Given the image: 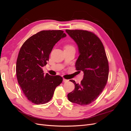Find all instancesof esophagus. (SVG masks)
<instances>
[{"label":"esophagus","instance_id":"1","mask_svg":"<svg viewBox=\"0 0 131 131\" xmlns=\"http://www.w3.org/2000/svg\"><path fill=\"white\" fill-rule=\"evenodd\" d=\"M68 80H67V79H63V81L64 82H68Z\"/></svg>","mask_w":131,"mask_h":131}]
</instances>
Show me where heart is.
<instances>
[{"mask_svg": "<svg viewBox=\"0 0 131 131\" xmlns=\"http://www.w3.org/2000/svg\"><path fill=\"white\" fill-rule=\"evenodd\" d=\"M74 47L72 45H71L70 44H68V45H66L65 46V49H69V48H73Z\"/></svg>", "mask_w": 131, "mask_h": 131, "instance_id": "1", "label": "heart"}]
</instances>
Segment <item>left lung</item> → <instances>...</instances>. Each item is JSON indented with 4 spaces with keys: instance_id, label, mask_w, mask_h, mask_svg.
I'll return each instance as SVG.
<instances>
[{
    "instance_id": "left-lung-1",
    "label": "left lung",
    "mask_w": 131,
    "mask_h": 131,
    "mask_svg": "<svg viewBox=\"0 0 131 131\" xmlns=\"http://www.w3.org/2000/svg\"><path fill=\"white\" fill-rule=\"evenodd\" d=\"M78 47L79 56L75 63L77 70L84 72L80 84L73 80L74 90L68 94L70 102L81 105L91 104L100 96L106 84L108 61L101 40L90 31L66 30Z\"/></svg>"
}]
</instances>
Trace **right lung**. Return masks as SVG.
I'll use <instances>...</instances> for the list:
<instances>
[{
	"label": "right lung",
	"instance_id": "obj_1",
	"mask_svg": "<svg viewBox=\"0 0 131 131\" xmlns=\"http://www.w3.org/2000/svg\"><path fill=\"white\" fill-rule=\"evenodd\" d=\"M66 36L61 30H42L28 39L21 47L16 67L17 79L25 96L33 103L48 102L62 82L59 75L45 74L42 67L54 45Z\"/></svg>",
	"mask_w": 131,
	"mask_h": 131
}]
</instances>
